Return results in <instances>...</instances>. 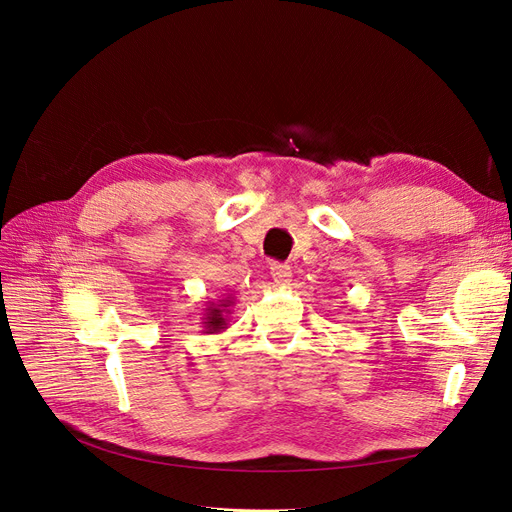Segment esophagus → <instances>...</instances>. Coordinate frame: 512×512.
<instances>
[{
	"mask_svg": "<svg viewBox=\"0 0 512 512\" xmlns=\"http://www.w3.org/2000/svg\"><path fill=\"white\" fill-rule=\"evenodd\" d=\"M271 277H273V282L277 286H286V284H290L292 271H290L288 265H282V262H273V265H271Z\"/></svg>",
	"mask_w": 512,
	"mask_h": 512,
	"instance_id": "34e87169",
	"label": "esophagus"
}]
</instances>
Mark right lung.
Segmentation results:
<instances>
[{"label":"right lung","instance_id":"right-lung-1","mask_svg":"<svg viewBox=\"0 0 512 512\" xmlns=\"http://www.w3.org/2000/svg\"><path fill=\"white\" fill-rule=\"evenodd\" d=\"M235 305L230 297L220 299V301H209L205 307V316H203V329L205 333H222L226 329V316L230 314V307Z\"/></svg>","mask_w":512,"mask_h":512}]
</instances>
